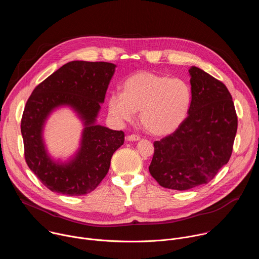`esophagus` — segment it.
<instances>
[{
    "mask_svg": "<svg viewBox=\"0 0 259 259\" xmlns=\"http://www.w3.org/2000/svg\"><path fill=\"white\" fill-rule=\"evenodd\" d=\"M139 139H140V137L136 134H131V135L127 136V140H129V141H137Z\"/></svg>",
    "mask_w": 259,
    "mask_h": 259,
    "instance_id": "34e87169",
    "label": "esophagus"
}]
</instances>
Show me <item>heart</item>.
I'll return each mask as SVG.
<instances>
[{"instance_id": "heart-1", "label": "heart", "mask_w": 259, "mask_h": 259, "mask_svg": "<svg viewBox=\"0 0 259 259\" xmlns=\"http://www.w3.org/2000/svg\"><path fill=\"white\" fill-rule=\"evenodd\" d=\"M191 101V89L183 80L138 71L124 82L122 94L109 96L108 110L119 121H129L139 112L142 128L163 136L174 132L187 118Z\"/></svg>"}]
</instances>
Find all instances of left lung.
<instances>
[{"instance_id":"left-lung-1","label":"left lung","mask_w":259,"mask_h":259,"mask_svg":"<svg viewBox=\"0 0 259 259\" xmlns=\"http://www.w3.org/2000/svg\"><path fill=\"white\" fill-rule=\"evenodd\" d=\"M189 115L170 135L154 142L149 167L161 187L187 191L211 181L228 164L238 128L232 95L226 85L192 66Z\"/></svg>"}]
</instances>
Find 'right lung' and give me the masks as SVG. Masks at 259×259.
<instances>
[{"mask_svg": "<svg viewBox=\"0 0 259 259\" xmlns=\"http://www.w3.org/2000/svg\"><path fill=\"white\" fill-rule=\"evenodd\" d=\"M115 68L116 64L109 62L70 61L36 86L27 99L21 119L25 162L51 192L66 196L91 193L107 174L110 159L124 143L123 131L95 124ZM61 105L76 110L85 126L80 150L66 164L51 160L41 138L47 117Z\"/></svg>", "mask_w": 259, "mask_h": 259, "instance_id": "obj_1", "label": "right lung"}]
</instances>
